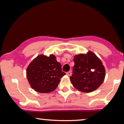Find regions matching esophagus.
Instances as JSON below:
<instances>
[{
	"mask_svg": "<svg viewBox=\"0 0 124 124\" xmlns=\"http://www.w3.org/2000/svg\"><path fill=\"white\" fill-rule=\"evenodd\" d=\"M66 74H67V75H68V76H70L72 75V72H71V71H69V72H68L66 73Z\"/></svg>",
	"mask_w": 124,
	"mask_h": 124,
	"instance_id": "34e87169",
	"label": "esophagus"
}]
</instances>
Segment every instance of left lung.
<instances>
[{
	"label": "left lung",
	"instance_id": "1",
	"mask_svg": "<svg viewBox=\"0 0 124 124\" xmlns=\"http://www.w3.org/2000/svg\"><path fill=\"white\" fill-rule=\"evenodd\" d=\"M74 65L70 81L74 87L84 93L97 89L104 80L105 68L101 60L93 52L74 56Z\"/></svg>",
	"mask_w": 124,
	"mask_h": 124
}]
</instances>
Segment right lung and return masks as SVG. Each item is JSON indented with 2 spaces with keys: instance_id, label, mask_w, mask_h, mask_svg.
I'll list each match as a JSON object with an SVG mask.
<instances>
[{
  "instance_id": "add662e5",
  "label": "right lung",
  "mask_w": 124,
  "mask_h": 124,
  "mask_svg": "<svg viewBox=\"0 0 124 124\" xmlns=\"http://www.w3.org/2000/svg\"><path fill=\"white\" fill-rule=\"evenodd\" d=\"M62 65L54 55H40L30 62L26 69V76L31 88L40 93L55 90L60 78L65 75Z\"/></svg>"
}]
</instances>
